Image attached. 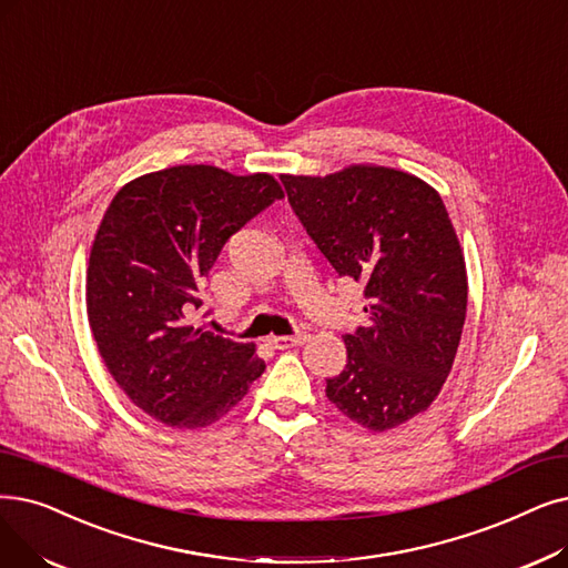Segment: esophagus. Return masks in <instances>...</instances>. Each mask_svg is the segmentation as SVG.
Masks as SVG:
<instances>
[{
    "label": "esophagus",
    "instance_id": "34e87169",
    "mask_svg": "<svg viewBox=\"0 0 568 568\" xmlns=\"http://www.w3.org/2000/svg\"><path fill=\"white\" fill-rule=\"evenodd\" d=\"M271 345L278 351H285V348H297V345H304L308 341V334L302 332V334H294V336H271L268 338Z\"/></svg>",
    "mask_w": 568,
    "mask_h": 568
}]
</instances>
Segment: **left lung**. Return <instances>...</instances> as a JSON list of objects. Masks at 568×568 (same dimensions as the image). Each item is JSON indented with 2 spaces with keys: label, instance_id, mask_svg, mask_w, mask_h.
<instances>
[{
  "label": "left lung",
  "instance_id": "obj_1",
  "mask_svg": "<svg viewBox=\"0 0 568 568\" xmlns=\"http://www.w3.org/2000/svg\"><path fill=\"white\" fill-rule=\"evenodd\" d=\"M292 211L338 276L364 285L366 323L345 334L327 399L387 432L425 413L446 383L466 317V264L440 194L413 174L351 164L281 176Z\"/></svg>",
  "mask_w": 568,
  "mask_h": 568
}]
</instances>
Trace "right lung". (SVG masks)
<instances>
[{
	"instance_id": "add662e5",
	"label": "right lung",
	"mask_w": 568,
	"mask_h": 568,
	"mask_svg": "<svg viewBox=\"0 0 568 568\" xmlns=\"http://www.w3.org/2000/svg\"><path fill=\"white\" fill-rule=\"evenodd\" d=\"M271 174L181 164L122 185L94 234L85 304L97 348L134 406L176 429L209 427L264 374L255 343L190 325L227 239L283 200Z\"/></svg>"
}]
</instances>
